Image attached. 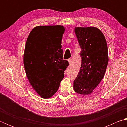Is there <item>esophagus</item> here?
Here are the masks:
<instances>
[{
    "instance_id": "34e87169",
    "label": "esophagus",
    "mask_w": 127,
    "mask_h": 127,
    "mask_svg": "<svg viewBox=\"0 0 127 127\" xmlns=\"http://www.w3.org/2000/svg\"><path fill=\"white\" fill-rule=\"evenodd\" d=\"M68 62H69V63L70 64H71V63H72V59H71V58H69V59L68 60Z\"/></svg>"
}]
</instances>
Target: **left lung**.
<instances>
[{"mask_svg": "<svg viewBox=\"0 0 127 127\" xmlns=\"http://www.w3.org/2000/svg\"><path fill=\"white\" fill-rule=\"evenodd\" d=\"M74 32L82 49V62L73 89L77 93L86 95L92 93L104 77L109 62L107 43L97 27H76Z\"/></svg>", "mask_w": 127, "mask_h": 127, "instance_id": "1", "label": "left lung"}]
</instances>
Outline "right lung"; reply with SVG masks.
Masks as SVG:
<instances>
[{
    "instance_id": "1",
    "label": "right lung",
    "mask_w": 127,
    "mask_h": 127,
    "mask_svg": "<svg viewBox=\"0 0 127 127\" xmlns=\"http://www.w3.org/2000/svg\"><path fill=\"white\" fill-rule=\"evenodd\" d=\"M61 25L38 26L31 30L26 42L23 64L30 85L43 98L55 94L69 65L63 60Z\"/></svg>"
}]
</instances>
